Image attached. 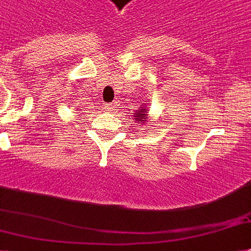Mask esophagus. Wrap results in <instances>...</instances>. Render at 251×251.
<instances>
[{"instance_id": "esophagus-1", "label": "esophagus", "mask_w": 251, "mask_h": 251, "mask_svg": "<svg viewBox=\"0 0 251 251\" xmlns=\"http://www.w3.org/2000/svg\"><path fill=\"white\" fill-rule=\"evenodd\" d=\"M106 109H107V110H110V109H111V106H110V105H109V106H106Z\"/></svg>"}]
</instances>
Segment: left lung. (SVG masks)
I'll return each mask as SVG.
<instances>
[{
  "label": "left lung",
  "mask_w": 251,
  "mask_h": 251,
  "mask_svg": "<svg viewBox=\"0 0 251 251\" xmlns=\"http://www.w3.org/2000/svg\"><path fill=\"white\" fill-rule=\"evenodd\" d=\"M148 111H146V107H140V110L136 111L134 113V121H137V123H145V122L148 121Z\"/></svg>",
  "instance_id": "1"
}]
</instances>
